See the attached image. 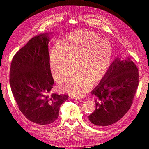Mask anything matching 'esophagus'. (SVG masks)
Masks as SVG:
<instances>
[{"instance_id":"obj_1","label":"esophagus","mask_w":149,"mask_h":149,"mask_svg":"<svg viewBox=\"0 0 149 149\" xmlns=\"http://www.w3.org/2000/svg\"><path fill=\"white\" fill-rule=\"evenodd\" d=\"M70 97H71V99H73V100H79V99H80V98L78 97H76V96H71Z\"/></svg>"}]
</instances>
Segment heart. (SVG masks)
<instances>
[{
  "mask_svg": "<svg viewBox=\"0 0 149 149\" xmlns=\"http://www.w3.org/2000/svg\"><path fill=\"white\" fill-rule=\"evenodd\" d=\"M111 45L93 31L77 30L69 34L63 47L55 45L50 55L53 76L61 81L76 65L80 68L71 72L63 81L62 89L76 96H82L91 87L93 80L97 81L110 65Z\"/></svg>",
  "mask_w": 149,
  "mask_h": 149,
  "instance_id": "b5f03b06",
  "label": "heart"
}]
</instances>
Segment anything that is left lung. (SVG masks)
I'll list each match as a JSON object with an SVG mask.
<instances>
[{
    "instance_id": "left-lung-1",
    "label": "left lung",
    "mask_w": 149,
    "mask_h": 149,
    "mask_svg": "<svg viewBox=\"0 0 149 149\" xmlns=\"http://www.w3.org/2000/svg\"><path fill=\"white\" fill-rule=\"evenodd\" d=\"M138 85V69L130 58H116L91 92L96 109L88 116L89 121L102 127L120 120L131 106Z\"/></svg>"
}]
</instances>
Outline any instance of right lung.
<instances>
[{
    "instance_id": "add662e5",
    "label": "right lung",
    "mask_w": 149,
    "mask_h": 149,
    "mask_svg": "<svg viewBox=\"0 0 149 149\" xmlns=\"http://www.w3.org/2000/svg\"><path fill=\"white\" fill-rule=\"evenodd\" d=\"M49 42L47 33L30 39L13 56L10 70L11 90L20 111L29 120L42 125L55 122L60 107L68 99L67 94H50L54 80Z\"/></svg>"
}]
</instances>
